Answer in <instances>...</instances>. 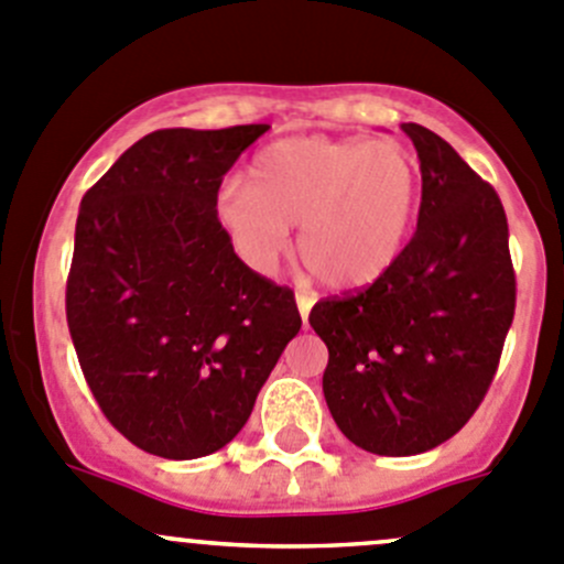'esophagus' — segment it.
<instances>
[{
    "instance_id": "34e87169",
    "label": "esophagus",
    "mask_w": 564,
    "mask_h": 564,
    "mask_svg": "<svg viewBox=\"0 0 564 564\" xmlns=\"http://www.w3.org/2000/svg\"><path fill=\"white\" fill-rule=\"evenodd\" d=\"M297 308H300V316H303V322H308L311 308H314V294L297 292Z\"/></svg>"
}]
</instances>
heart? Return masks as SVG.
I'll use <instances>...</instances> for the list:
<instances>
[{"label": "heart", "instance_id": "b5f03b06", "mask_svg": "<svg viewBox=\"0 0 564 564\" xmlns=\"http://www.w3.org/2000/svg\"><path fill=\"white\" fill-rule=\"evenodd\" d=\"M420 202V169L406 147L360 135L300 133L261 147L246 180L215 196V220L235 253L272 272L292 248L333 289H362L395 264Z\"/></svg>", "mask_w": 564, "mask_h": 564}]
</instances>
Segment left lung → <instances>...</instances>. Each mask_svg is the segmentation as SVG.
I'll return each instance as SVG.
<instances>
[{"label":"left lung","mask_w":564,"mask_h":564,"mask_svg":"<svg viewBox=\"0 0 564 564\" xmlns=\"http://www.w3.org/2000/svg\"><path fill=\"white\" fill-rule=\"evenodd\" d=\"M401 130L423 176L417 231L379 281L322 300L308 316L329 351V414L346 440L377 456H417L469 423L516 314L497 191L434 130Z\"/></svg>","instance_id":"8db88e82"}]
</instances>
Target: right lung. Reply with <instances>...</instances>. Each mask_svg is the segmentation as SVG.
<instances>
[{
  "label": "right lung",
  "mask_w": 564,
  "mask_h": 564,
  "mask_svg": "<svg viewBox=\"0 0 564 564\" xmlns=\"http://www.w3.org/2000/svg\"><path fill=\"white\" fill-rule=\"evenodd\" d=\"M267 130H155L82 198L67 327L106 420L152 456L229 445L303 324L292 289L250 270L215 220L224 174Z\"/></svg>",
  "instance_id": "obj_1"
}]
</instances>
